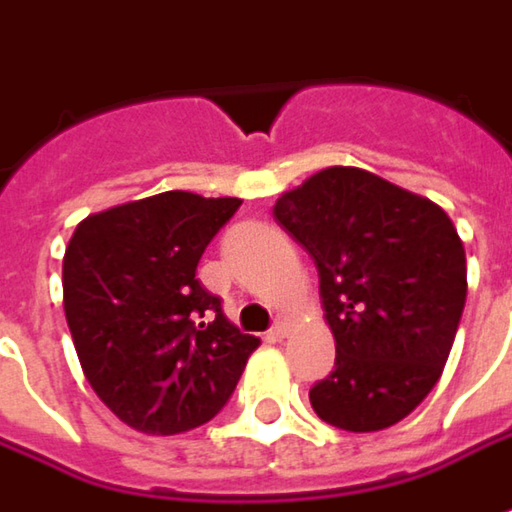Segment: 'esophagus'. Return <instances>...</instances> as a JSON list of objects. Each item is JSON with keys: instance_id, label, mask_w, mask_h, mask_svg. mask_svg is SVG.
<instances>
[{"instance_id": "esophagus-1", "label": "esophagus", "mask_w": 512, "mask_h": 512, "mask_svg": "<svg viewBox=\"0 0 512 512\" xmlns=\"http://www.w3.org/2000/svg\"><path fill=\"white\" fill-rule=\"evenodd\" d=\"M286 334H289V323H286V320H277V323L272 326V331H269L266 337H269V340H283Z\"/></svg>"}]
</instances>
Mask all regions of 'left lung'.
Listing matches in <instances>:
<instances>
[{
	"mask_svg": "<svg viewBox=\"0 0 512 512\" xmlns=\"http://www.w3.org/2000/svg\"><path fill=\"white\" fill-rule=\"evenodd\" d=\"M317 266L337 343L309 391L323 422L351 433L397 425L431 394L467 297L465 246L442 206L357 167H328L272 209Z\"/></svg>",
	"mask_w": 512,
	"mask_h": 512,
	"instance_id": "obj_1",
	"label": "left lung"
}]
</instances>
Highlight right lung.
Returning <instances> with one entry per match:
<instances>
[{"label": "right lung", "mask_w": 512, "mask_h": 512, "mask_svg": "<svg viewBox=\"0 0 512 512\" xmlns=\"http://www.w3.org/2000/svg\"><path fill=\"white\" fill-rule=\"evenodd\" d=\"M238 206L172 189L84 218L67 243L64 317L81 371L135 431L172 436L209 422L260 345L195 277Z\"/></svg>", "instance_id": "obj_1"}]
</instances>
